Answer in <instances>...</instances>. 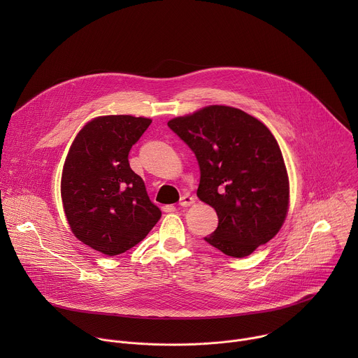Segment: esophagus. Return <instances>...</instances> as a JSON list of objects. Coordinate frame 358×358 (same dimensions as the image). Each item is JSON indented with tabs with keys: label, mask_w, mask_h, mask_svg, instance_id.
<instances>
[{
	"label": "esophagus",
	"mask_w": 358,
	"mask_h": 358,
	"mask_svg": "<svg viewBox=\"0 0 358 358\" xmlns=\"http://www.w3.org/2000/svg\"><path fill=\"white\" fill-rule=\"evenodd\" d=\"M195 202V198L192 196V195H189V194H182V196L180 198V206L181 207H189V206H192V203Z\"/></svg>",
	"instance_id": "1"
}]
</instances>
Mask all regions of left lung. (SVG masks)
Listing matches in <instances>:
<instances>
[{"mask_svg": "<svg viewBox=\"0 0 358 358\" xmlns=\"http://www.w3.org/2000/svg\"><path fill=\"white\" fill-rule=\"evenodd\" d=\"M167 124L195 155L196 196L218 215L217 229L203 239L234 258L269 242L289 207L287 171L271 130L239 109L218 105Z\"/></svg>", "mask_w": 358, "mask_h": 358, "instance_id": "obj_1", "label": "left lung"}]
</instances>
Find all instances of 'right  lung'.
<instances>
[{"mask_svg": "<svg viewBox=\"0 0 358 358\" xmlns=\"http://www.w3.org/2000/svg\"><path fill=\"white\" fill-rule=\"evenodd\" d=\"M151 120L129 115L100 116L73 140L65 160L61 194L75 236L109 257L145 238L162 217L129 152Z\"/></svg>", "mask_w": 358, "mask_h": 358, "instance_id": "add662e5", "label": "right lung"}]
</instances>
